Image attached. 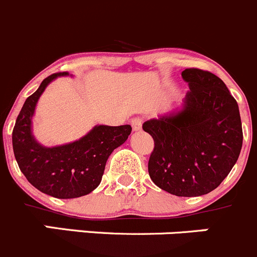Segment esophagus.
Segmentation results:
<instances>
[{
    "label": "esophagus",
    "mask_w": 257,
    "mask_h": 257,
    "mask_svg": "<svg viewBox=\"0 0 257 257\" xmlns=\"http://www.w3.org/2000/svg\"><path fill=\"white\" fill-rule=\"evenodd\" d=\"M132 128H133L134 132L142 131V125H143V119L137 116V118L132 119Z\"/></svg>",
    "instance_id": "esophagus-1"
}]
</instances>
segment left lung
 <instances>
[{
  "mask_svg": "<svg viewBox=\"0 0 257 257\" xmlns=\"http://www.w3.org/2000/svg\"><path fill=\"white\" fill-rule=\"evenodd\" d=\"M189 83L180 105L143 124L154 139L150 179L177 196H200L221 184L242 147L239 105L225 83L210 72H181Z\"/></svg>",
  "mask_w": 257,
  "mask_h": 257,
  "instance_id": "left-lung-1",
  "label": "left lung"
}]
</instances>
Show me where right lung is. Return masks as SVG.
Here are the masks:
<instances>
[{
  "label": "right lung",
  "mask_w": 257,
  "mask_h": 257,
  "mask_svg": "<svg viewBox=\"0 0 257 257\" xmlns=\"http://www.w3.org/2000/svg\"><path fill=\"white\" fill-rule=\"evenodd\" d=\"M64 76L68 73L47 77L26 99L12 132V145L21 172L36 189L53 198L74 199L92 193L99 185L108 158L128 139L132 126L94 125L78 141L56 147L37 142L32 118L38 99L49 83Z\"/></svg>",
  "instance_id": "obj_1"
}]
</instances>
